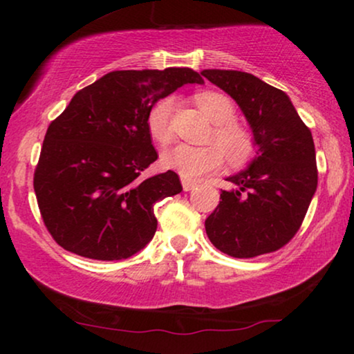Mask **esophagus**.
Segmentation results:
<instances>
[{"label": "esophagus", "mask_w": 354, "mask_h": 354, "mask_svg": "<svg viewBox=\"0 0 354 354\" xmlns=\"http://www.w3.org/2000/svg\"><path fill=\"white\" fill-rule=\"evenodd\" d=\"M182 187L185 192H190L196 187V180H187V178H182Z\"/></svg>", "instance_id": "obj_1"}]
</instances>
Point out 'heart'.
<instances>
[{
  "label": "heart",
  "mask_w": 354,
  "mask_h": 354,
  "mask_svg": "<svg viewBox=\"0 0 354 354\" xmlns=\"http://www.w3.org/2000/svg\"><path fill=\"white\" fill-rule=\"evenodd\" d=\"M195 101L203 113L216 124L209 137L216 145L201 148L177 145L162 153L164 167L176 171L183 178H196L203 174L217 171L224 162V154L232 167H243L253 161L258 143L250 129L234 122L236 114L234 101L219 91H201L195 96ZM174 106L176 103L172 98H162L148 113V132L154 142L162 147L174 140Z\"/></svg>",
  "instance_id": "b5f03b06"
}]
</instances>
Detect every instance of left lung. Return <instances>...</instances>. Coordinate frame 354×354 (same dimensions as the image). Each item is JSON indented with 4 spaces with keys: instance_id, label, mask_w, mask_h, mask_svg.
Wrapping results in <instances>:
<instances>
[{
    "instance_id": "8db88e82",
    "label": "left lung",
    "mask_w": 354,
    "mask_h": 354,
    "mask_svg": "<svg viewBox=\"0 0 354 354\" xmlns=\"http://www.w3.org/2000/svg\"><path fill=\"white\" fill-rule=\"evenodd\" d=\"M243 111L258 143L248 169L227 178L234 190L205 222L211 243L234 258H254L288 243L317 188L311 130L282 90L240 71L201 72Z\"/></svg>"
}]
</instances>
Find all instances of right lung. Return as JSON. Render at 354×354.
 <instances>
[{
  "instance_id": "obj_1",
  "label": "right lung",
  "mask_w": 354,
  "mask_h": 354,
  "mask_svg": "<svg viewBox=\"0 0 354 354\" xmlns=\"http://www.w3.org/2000/svg\"><path fill=\"white\" fill-rule=\"evenodd\" d=\"M185 84L188 67L114 71L77 91L46 130L33 188L41 219L62 248L98 261L127 259L156 232L154 205L182 192L167 171L143 178L158 159L148 113Z\"/></svg>"
}]
</instances>
